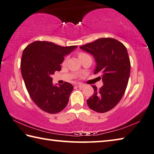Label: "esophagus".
<instances>
[{"mask_svg":"<svg viewBox=\"0 0 154 154\" xmlns=\"http://www.w3.org/2000/svg\"><path fill=\"white\" fill-rule=\"evenodd\" d=\"M77 85L78 87H79V88H84V87L85 86V85L83 83H78Z\"/></svg>","mask_w":154,"mask_h":154,"instance_id":"obj_1","label":"esophagus"}]
</instances>
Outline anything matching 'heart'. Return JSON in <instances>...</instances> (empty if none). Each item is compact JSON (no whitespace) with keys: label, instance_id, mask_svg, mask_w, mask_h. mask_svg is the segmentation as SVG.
I'll use <instances>...</instances> for the list:
<instances>
[{"label":"heart","instance_id":"heart-1","mask_svg":"<svg viewBox=\"0 0 154 154\" xmlns=\"http://www.w3.org/2000/svg\"><path fill=\"white\" fill-rule=\"evenodd\" d=\"M86 55L88 54L84 53V52H79V53H78V57H79V58H81V57L83 56H85ZM67 60H68V57H65V59L63 61V63H66V62H67Z\"/></svg>","mask_w":154,"mask_h":154}]
</instances>
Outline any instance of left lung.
<instances>
[{
  "label": "left lung",
  "mask_w": 154,
  "mask_h": 154,
  "mask_svg": "<svg viewBox=\"0 0 154 154\" xmlns=\"http://www.w3.org/2000/svg\"><path fill=\"white\" fill-rule=\"evenodd\" d=\"M80 49L94 56V74H101L103 86L87 100L89 108L98 112H105L117 105L122 98L130 75L129 57L122 43L113 38H100L80 46Z\"/></svg>",
  "instance_id": "obj_1"
}]
</instances>
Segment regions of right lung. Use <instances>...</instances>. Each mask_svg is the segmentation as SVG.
<instances>
[{"label":"right lung","instance_id":"add662e5","mask_svg":"<svg viewBox=\"0 0 154 154\" xmlns=\"http://www.w3.org/2000/svg\"><path fill=\"white\" fill-rule=\"evenodd\" d=\"M77 48L62 47L52 42L37 41L23 51L21 60L22 77L29 96L37 106L50 114L57 113L68 104L74 87L70 83L54 86L51 75L61 70L66 55Z\"/></svg>","mask_w":154,"mask_h":154}]
</instances>
